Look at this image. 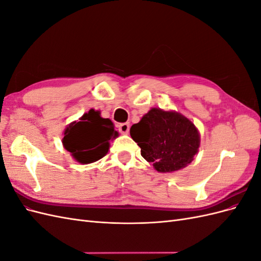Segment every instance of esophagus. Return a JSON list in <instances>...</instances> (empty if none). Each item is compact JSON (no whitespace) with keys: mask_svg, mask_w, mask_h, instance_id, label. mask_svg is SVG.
Instances as JSON below:
<instances>
[{"mask_svg":"<svg viewBox=\"0 0 261 261\" xmlns=\"http://www.w3.org/2000/svg\"><path fill=\"white\" fill-rule=\"evenodd\" d=\"M129 123H122L120 124V126H118V129H120V132L123 134V135H127V134L129 133Z\"/></svg>","mask_w":261,"mask_h":261,"instance_id":"esophagus-1","label":"esophagus"}]
</instances>
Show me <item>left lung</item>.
<instances>
[{"label":"left lung","mask_w":261,"mask_h":261,"mask_svg":"<svg viewBox=\"0 0 261 261\" xmlns=\"http://www.w3.org/2000/svg\"><path fill=\"white\" fill-rule=\"evenodd\" d=\"M133 140L141 155L160 173L186 168L200 146V134L195 124L176 111L150 109L130 127Z\"/></svg>","instance_id":"left-lung-1"}]
</instances>
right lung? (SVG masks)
<instances>
[{"instance_id": "add662e5", "label": "right lung", "mask_w": 261, "mask_h": 261, "mask_svg": "<svg viewBox=\"0 0 261 261\" xmlns=\"http://www.w3.org/2000/svg\"><path fill=\"white\" fill-rule=\"evenodd\" d=\"M117 136L118 132L114 129L112 121L91 109L80 120L66 126L62 144L74 160L89 164L103 158L109 151L110 140Z\"/></svg>"}]
</instances>
